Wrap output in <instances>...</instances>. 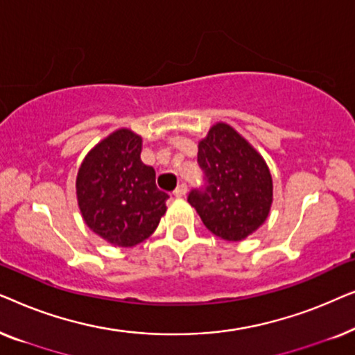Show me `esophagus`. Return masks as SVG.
Returning <instances> with one entry per match:
<instances>
[{"instance_id":"obj_1","label":"esophagus","mask_w":355,"mask_h":355,"mask_svg":"<svg viewBox=\"0 0 355 355\" xmlns=\"http://www.w3.org/2000/svg\"><path fill=\"white\" fill-rule=\"evenodd\" d=\"M187 193V186L186 184H179V186L176 187V191H174V196L176 197H184Z\"/></svg>"}]
</instances>
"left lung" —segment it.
<instances>
[{
	"label": "left lung",
	"instance_id": "left-lung-1",
	"mask_svg": "<svg viewBox=\"0 0 355 355\" xmlns=\"http://www.w3.org/2000/svg\"><path fill=\"white\" fill-rule=\"evenodd\" d=\"M198 166L205 186L187 202L203 225L225 241H242L268 218L273 181L261 155L230 124L218 123L198 142Z\"/></svg>",
	"mask_w": 355,
	"mask_h": 355
}]
</instances>
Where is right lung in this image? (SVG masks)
Masks as SVG:
<instances>
[{
  "label": "right lung",
  "mask_w": 355,
  "mask_h": 355,
  "mask_svg": "<svg viewBox=\"0 0 355 355\" xmlns=\"http://www.w3.org/2000/svg\"><path fill=\"white\" fill-rule=\"evenodd\" d=\"M142 137L118 129L87 153L77 173V202L85 225L118 247H134L157 230L168 193L142 163Z\"/></svg>",
  "instance_id": "1"
}]
</instances>
